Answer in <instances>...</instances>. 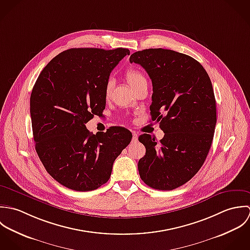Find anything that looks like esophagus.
<instances>
[{"label":"esophagus","mask_w":250,"mask_h":250,"mask_svg":"<svg viewBox=\"0 0 250 250\" xmlns=\"http://www.w3.org/2000/svg\"><path fill=\"white\" fill-rule=\"evenodd\" d=\"M137 139H138V135H137V133H136V132H133V133H132V141L136 142V141H137Z\"/></svg>","instance_id":"34e87169"}]
</instances>
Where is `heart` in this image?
<instances>
[{
	"label": "heart",
	"instance_id": "1",
	"mask_svg": "<svg viewBox=\"0 0 250 250\" xmlns=\"http://www.w3.org/2000/svg\"><path fill=\"white\" fill-rule=\"evenodd\" d=\"M125 79L127 81V83L130 85V87L136 91L141 85L147 83V79L144 76V74L136 69V68H129L126 70L125 72ZM114 88V81L113 79H108L105 83V87H104V94H105V98H109L112 94Z\"/></svg>",
	"mask_w": 250,
	"mask_h": 250
}]
</instances>
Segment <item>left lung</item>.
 <instances>
[{
	"label": "left lung",
	"instance_id": "1",
	"mask_svg": "<svg viewBox=\"0 0 250 250\" xmlns=\"http://www.w3.org/2000/svg\"><path fill=\"white\" fill-rule=\"evenodd\" d=\"M129 61L151 79V120L164 132L159 142L147 133L139 136L146 148L140 178L151 188L175 189L199 171L211 146L216 103L210 79L199 62L176 51H137Z\"/></svg>",
	"mask_w": 250,
	"mask_h": 250
}]
</instances>
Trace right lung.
I'll return each instance as SVG.
<instances>
[{
  "mask_svg": "<svg viewBox=\"0 0 250 250\" xmlns=\"http://www.w3.org/2000/svg\"><path fill=\"white\" fill-rule=\"evenodd\" d=\"M126 48H71L53 58L39 75L30 100L36 150L51 177L76 191L108 182L131 132L111 126L91 133L86 124L105 109L104 87Z\"/></svg>",
  "mask_w": 250,
  "mask_h": 250,
  "instance_id": "right-lung-1",
  "label": "right lung"
}]
</instances>
